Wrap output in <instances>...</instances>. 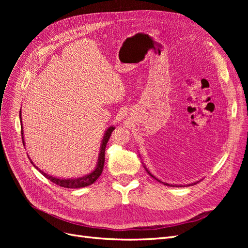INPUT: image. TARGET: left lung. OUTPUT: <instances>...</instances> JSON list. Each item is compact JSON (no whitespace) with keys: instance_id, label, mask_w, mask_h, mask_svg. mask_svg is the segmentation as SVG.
<instances>
[{"instance_id":"obj_1","label":"left lung","mask_w":248,"mask_h":248,"mask_svg":"<svg viewBox=\"0 0 248 248\" xmlns=\"http://www.w3.org/2000/svg\"><path fill=\"white\" fill-rule=\"evenodd\" d=\"M142 164H144V163H142ZM144 168H145V170H147V172H148V174L150 175V176H151V177H153L154 179H156L157 180V181H158V182H160V183H162V184H164V185H167V186H172V187H184V186H190V185H194V184H197L199 181H197V182H193V183H190V184H186V185H182V184H169V183H166V182H162V181H160V180L159 179H157L154 175H152L151 174V172H150V170L146 168V166H144Z\"/></svg>"}]
</instances>
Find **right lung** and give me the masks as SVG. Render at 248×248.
I'll list each match as a JSON object with an SVG mask.
<instances>
[{
    "label": "right lung",
    "mask_w": 248,
    "mask_h": 248,
    "mask_svg": "<svg viewBox=\"0 0 248 248\" xmlns=\"http://www.w3.org/2000/svg\"><path fill=\"white\" fill-rule=\"evenodd\" d=\"M19 119H20V127H21V139H22V144L26 147V142H25V137H24V129H22V121H21V108L19 111ZM115 127L114 126H109L108 128L106 130L103 134V138L101 140V144H100V149H99V154H98V159H97L96 162V167L95 169L89 172V174L85 175V176H81L78 178H68V179H65V178H57L54 176H50L46 172H44L43 170H41L38 167L34 164V162L31 160V158L29 157V159L31 160L32 164L35 167V169L37 170H39L40 174H42L44 177L47 178L49 181H51L52 183H55L59 186L64 187V188H82V187H86L91 185L93 183H95V181L97 179L99 178V176L102 174V170H103V167H104V153H106V147L108 141L109 140V137L111 132L114 131Z\"/></svg>",
    "instance_id": "1"
}]
</instances>
